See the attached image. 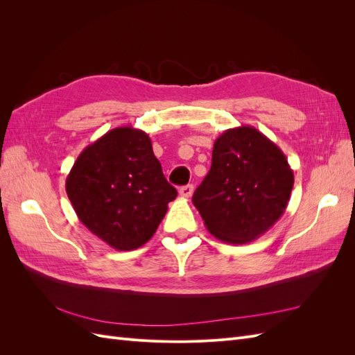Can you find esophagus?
Masks as SVG:
<instances>
[{"instance_id":"esophagus-1","label":"esophagus","mask_w":355,"mask_h":355,"mask_svg":"<svg viewBox=\"0 0 355 355\" xmlns=\"http://www.w3.org/2000/svg\"><path fill=\"white\" fill-rule=\"evenodd\" d=\"M192 194H194V187L192 185H185L179 189V196L182 198H191Z\"/></svg>"}]
</instances>
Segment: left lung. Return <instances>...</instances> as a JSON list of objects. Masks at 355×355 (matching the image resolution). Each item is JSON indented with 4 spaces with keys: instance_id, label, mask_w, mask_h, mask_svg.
Returning a JSON list of instances; mask_svg holds the SVG:
<instances>
[{
    "instance_id": "left-lung-1",
    "label": "left lung",
    "mask_w": 355,
    "mask_h": 355,
    "mask_svg": "<svg viewBox=\"0 0 355 355\" xmlns=\"http://www.w3.org/2000/svg\"><path fill=\"white\" fill-rule=\"evenodd\" d=\"M283 151L252 125L225 130L192 202L209 232L230 244L259 239L283 216L293 188Z\"/></svg>"
}]
</instances>
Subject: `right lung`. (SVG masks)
<instances>
[{"label": "right lung", "instance_id": "obj_1", "mask_svg": "<svg viewBox=\"0 0 355 355\" xmlns=\"http://www.w3.org/2000/svg\"><path fill=\"white\" fill-rule=\"evenodd\" d=\"M81 223L115 250L151 240L178 191L166 180L149 136L116 127L83 149L67 178Z\"/></svg>", "mask_w": 355, "mask_h": 355}]
</instances>
